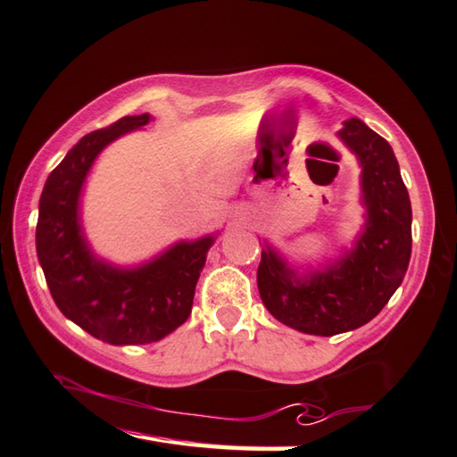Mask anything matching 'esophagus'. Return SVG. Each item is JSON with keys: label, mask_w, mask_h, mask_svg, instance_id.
I'll use <instances>...</instances> for the list:
<instances>
[{"label": "esophagus", "mask_w": 457, "mask_h": 457, "mask_svg": "<svg viewBox=\"0 0 457 457\" xmlns=\"http://www.w3.org/2000/svg\"><path fill=\"white\" fill-rule=\"evenodd\" d=\"M234 215H236V218H242V215H244V210H242V207H237Z\"/></svg>", "instance_id": "obj_1"}]
</instances>
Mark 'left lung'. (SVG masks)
Wrapping results in <instances>:
<instances>
[{"label": "left lung", "mask_w": 457, "mask_h": 457, "mask_svg": "<svg viewBox=\"0 0 457 457\" xmlns=\"http://www.w3.org/2000/svg\"><path fill=\"white\" fill-rule=\"evenodd\" d=\"M337 137L360 163L363 226L352 247L323 263H294L263 242L262 302L278 321L310 336H336L376 318L395 294L411 257V204L395 154L358 118Z\"/></svg>", "instance_id": "1"}]
</instances>
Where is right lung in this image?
<instances>
[{"label":"right lung","mask_w":457,"mask_h":457,"mask_svg":"<svg viewBox=\"0 0 457 457\" xmlns=\"http://www.w3.org/2000/svg\"><path fill=\"white\" fill-rule=\"evenodd\" d=\"M149 113L126 115L91 131L49 173L39 197L37 260L49 292L65 318L102 342H160L192 313L197 279L215 234L179 239L152 260L118 265L99 257L81 223V194L97 155L115 139L142 129Z\"/></svg>","instance_id":"add662e5"}]
</instances>
